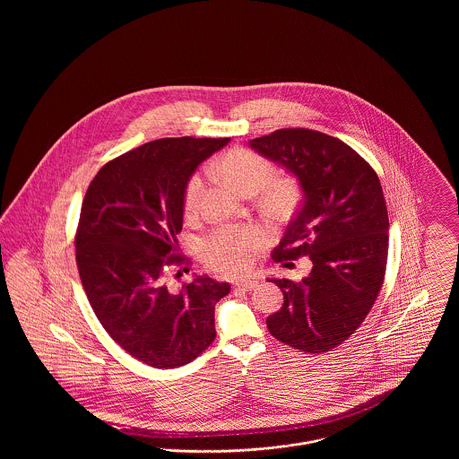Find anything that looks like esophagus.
<instances>
[{
	"instance_id": "esophagus-1",
	"label": "esophagus",
	"mask_w": 459,
	"mask_h": 459,
	"mask_svg": "<svg viewBox=\"0 0 459 459\" xmlns=\"http://www.w3.org/2000/svg\"><path fill=\"white\" fill-rule=\"evenodd\" d=\"M256 285H258V281H242V282L236 284V289H239V290H251Z\"/></svg>"
}]
</instances>
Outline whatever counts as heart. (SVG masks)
<instances>
[{
	"label": "heart",
	"mask_w": 459,
	"mask_h": 459,
	"mask_svg": "<svg viewBox=\"0 0 459 459\" xmlns=\"http://www.w3.org/2000/svg\"><path fill=\"white\" fill-rule=\"evenodd\" d=\"M213 172L229 180L240 195L253 196L262 191L263 210L277 219L287 217L298 203V187L290 178H272L273 163L251 150L236 148L223 154ZM206 189L201 172L193 175L184 189L182 208L187 219L199 212ZM264 244V236L256 229H221L203 242V256L215 270L239 275L249 270L253 256Z\"/></svg>",
	"instance_id": "obj_1"
}]
</instances>
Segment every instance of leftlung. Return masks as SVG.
I'll use <instances>...</instances> for the list:
<instances>
[{
	"mask_svg": "<svg viewBox=\"0 0 459 459\" xmlns=\"http://www.w3.org/2000/svg\"><path fill=\"white\" fill-rule=\"evenodd\" d=\"M249 146L296 177L303 193L273 260L306 255L313 263L301 282L268 279L284 305L266 327L296 350L325 352L361 325L384 282L389 215L380 180L351 146L324 132L281 129Z\"/></svg>",
	"mask_w": 459,
	"mask_h": 459,
	"instance_id": "1",
	"label": "left lung"
}]
</instances>
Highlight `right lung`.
Listing matches in <instances>:
<instances>
[{"label":"right lung","instance_id":"1","mask_svg":"<svg viewBox=\"0 0 459 459\" xmlns=\"http://www.w3.org/2000/svg\"><path fill=\"white\" fill-rule=\"evenodd\" d=\"M229 141L146 143L101 167L82 201L75 258L89 303L109 337L154 368L187 365L217 335L215 305L230 285L196 275L172 292L165 268L186 262L175 255L186 184Z\"/></svg>","mask_w":459,"mask_h":459}]
</instances>
